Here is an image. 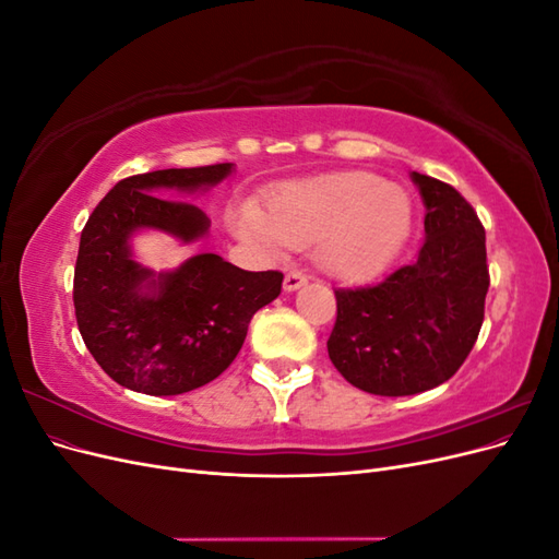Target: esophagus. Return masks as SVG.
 Listing matches in <instances>:
<instances>
[{
	"mask_svg": "<svg viewBox=\"0 0 559 559\" xmlns=\"http://www.w3.org/2000/svg\"><path fill=\"white\" fill-rule=\"evenodd\" d=\"M308 282V277L300 273V270H289V273L284 275V292H296V289H300L302 284Z\"/></svg>",
	"mask_w": 559,
	"mask_h": 559,
	"instance_id": "34e87169",
	"label": "esophagus"
}]
</instances>
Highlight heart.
<instances>
[{
  "mask_svg": "<svg viewBox=\"0 0 559 559\" xmlns=\"http://www.w3.org/2000/svg\"><path fill=\"white\" fill-rule=\"evenodd\" d=\"M235 233L270 251L308 247L329 273L368 280L392 263L413 228V200L376 175L343 173L296 183L270 200L267 214L247 205L235 214Z\"/></svg>",
  "mask_w": 559,
  "mask_h": 559,
  "instance_id": "b5f03b06",
  "label": "heart"
}]
</instances>
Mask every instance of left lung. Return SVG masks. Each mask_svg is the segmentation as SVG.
<instances>
[{"label": "left lung", "mask_w": 559, "mask_h": 559, "mask_svg": "<svg viewBox=\"0 0 559 559\" xmlns=\"http://www.w3.org/2000/svg\"><path fill=\"white\" fill-rule=\"evenodd\" d=\"M425 200L417 261L382 282L335 289L329 357L349 384L413 396L450 380L478 341L489 289L485 228L450 183L413 173Z\"/></svg>", "instance_id": "obj_1"}]
</instances>
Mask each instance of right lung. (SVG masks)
<instances>
[{
    "mask_svg": "<svg viewBox=\"0 0 559 559\" xmlns=\"http://www.w3.org/2000/svg\"><path fill=\"white\" fill-rule=\"evenodd\" d=\"M233 163L173 167L118 181L81 230L74 310L83 343L121 386L175 396L212 382L238 357L251 317L282 292L280 270L251 273L216 253H198L175 273L154 277L132 261L140 228L193 242L210 218L193 193L226 179Z\"/></svg>",
    "mask_w": 559,
    "mask_h": 559,
    "instance_id": "add662e5",
    "label": "right lung"
}]
</instances>
